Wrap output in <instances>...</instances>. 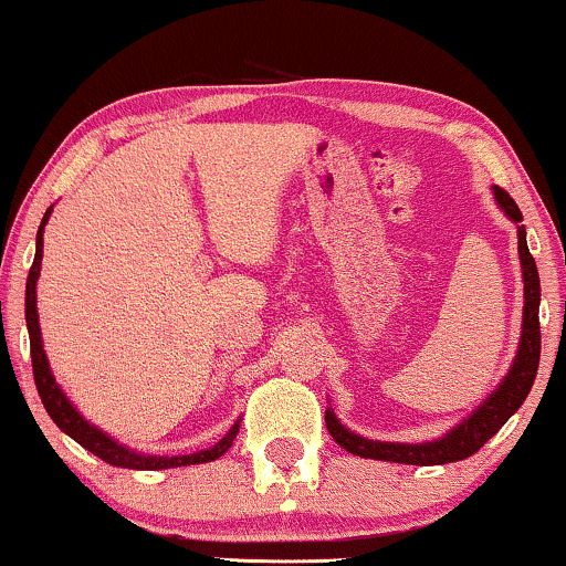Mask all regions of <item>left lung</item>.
Listing matches in <instances>:
<instances>
[{"label": "left lung", "mask_w": 566, "mask_h": 566, "mask_svg": "<svg viewBox=\"0 0 566 566\" xmlns=\"http://www.w3.org/2000/svg\"><path fill=\"white\" fill-rule=\"evenodd\" d=\"M495 200L503 207L507 218L513 222H523V214L518 205L503 187H495ZM518 253L523 264V284H525V307H523V336L518 356L507 371L495 392L469 416L464 423H459L451 433L443 439L431 443H381L361 439L352 431H346L333 416V410H325V426L328 433L336 439L340 449H346L354 457L364 459H379V461H397V464H418V467H433V464H451V461H461L472 457L495 436L500 428L507 423V418L521 408L525 397H528L533 379L538 371V356H541V328H538V302H541V284H538V269L533 261L528 243H525V226H518Z\"/></svg>", "instance_id": "8db88e82"}]
</instances>
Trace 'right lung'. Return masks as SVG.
Listing matches in <instances>:
<instances>
[{
	"label": "right lung",
	"mask_w": 566,
	"mask_h": 566,
	"mask_svg": "<svg viewBox=\"0 0 566 566\" xmlns=\"http://www.w3.org/2000/svg\"><path fill=\"white\" fill-rule=\"evenodd\" d=\"M51 210L53 207H48L41 228H38L35 259H33V266H30L28 284H25V321H28V333H30V359H33V377H35L38 395H41L48 416L53 418V423L59 426L63 433H69L71 439H74L76 443H82L86 451H92L94 457H99L102 461H107V464H113V467L150 469V472H154V469L205 464V461L220 459L222 453L233 446V439L238 433V423L230 428L226 439L218 441L212 449H207V451L187 453V457H146V453H135L130 449H125V446H120L117 441L109 439V436L102 433L99 428L86 423V420L76 412L74 405L66 400V395L61 392V387L55 385L51 366H48L45 352H43L41 325H38V310H35V282H38V274H41V259H43V228H45Z\"/></svg>",
	"instance_id": "add662e5"
}]
</instances>
